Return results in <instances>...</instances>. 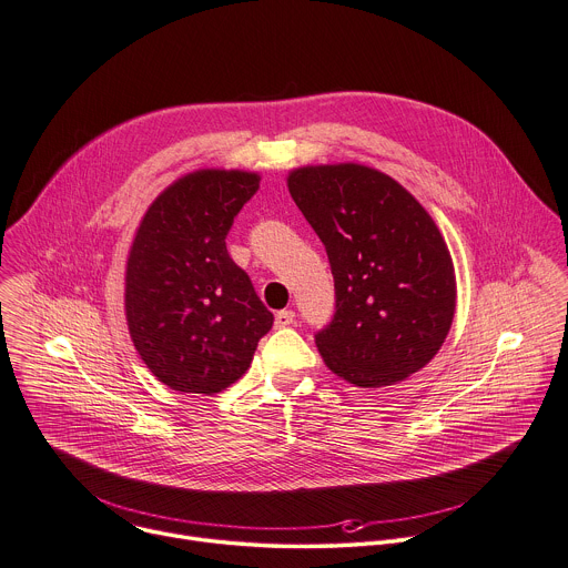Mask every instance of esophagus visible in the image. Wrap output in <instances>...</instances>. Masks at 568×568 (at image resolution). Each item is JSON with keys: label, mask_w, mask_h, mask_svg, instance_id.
<instances>
[{"label": "esophagus", "mask_w": 568, "mask_h": 568, "mask_svg": "<svg viewBox=\"0 0 568 568\" xmlns=\"http://www.w3.org/2000/svg\"><path fill=\"white\" fill-rule=\"evenodd\" d=\"M276 327H287V325H292L294 323V312L292 310H281L278 314H276Z\"/></svg>", "instance_id": "34e87169"}]
</instances>
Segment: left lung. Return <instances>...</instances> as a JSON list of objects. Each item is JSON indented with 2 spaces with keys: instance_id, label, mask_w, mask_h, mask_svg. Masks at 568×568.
Wrapping results in <instances>:
<instances>
[{
  "instance_id": "left-lung-1",
  "label": "left lung",
  "mask_w": 568,
  "mask_h": 568,
  "mask_svg": "<svg viewBox=\"0 0 568 568\" xmlns=\"http://www.w3.org/2000/svg\"><path fill=\"white\" fill-rule=\"evenodd\" d=\"M287 187L327 250L336 314L316 334L325 365L356 387L420 372L456 314V272L429 212L389 174L361 163L303 165Z\"/></svg>"
}]
</instances>
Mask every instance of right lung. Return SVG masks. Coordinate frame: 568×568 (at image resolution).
<instances>
[{
  "label": "right lung",
  "mask_w": 568,
  "mask_h": 568,
  "mask_svg": "<svg viewBox=\"0 0 568 568\" xmlns=\"http://www.w3.org/2000/svg\"><path fill=\"white\" fill-rule=\"evenodd\" d=\"M245 170H194L143 214L125 263V321L145 367L174 392L214 396L250 367L274 316L225 236L258 190Z\"/></svg>",
  "instance_id": "right-lung-1"
}]
</instances>
